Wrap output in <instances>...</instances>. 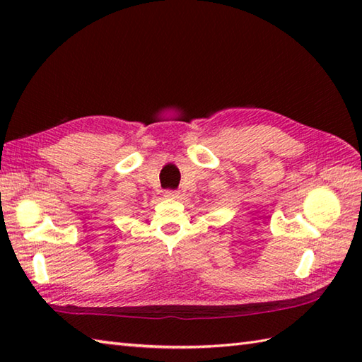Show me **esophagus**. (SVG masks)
I'll use <instances>...</instances> for the list:
<instances>
[{
  "label": "esophagus",
  "instance_id": "obj_1",
  "mask_svg": "<svg viewBox=\"0 0 362 362\" xmlns=\"http://www.w3.org/2000/svg\"><path fill=\"white\" fill-rule=\"evenodd\" d=\"M165 197H166V199H171V201H173V199L179 197V193H177V191H171V189H169V191H166V193H165Z\"/></svg>",
  "mask_w": 362,
  "mask_h": 362
}]
</instances>
